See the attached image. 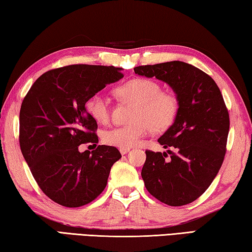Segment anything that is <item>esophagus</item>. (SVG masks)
Segmentation results:
<instances>
[{"instance_id": "esophagus-1", "label": "esophagus", "mask_w": 252, "mask_h": 252, "mask_svg": "<svg viewBox=\"0 0 252 252\" xmlns=\"http://www.w3.org/2000/svg\"><path fill=\"white\" fill-rule=\"evenodd\" d=\"M130 151V148H119V152H121L122 155H125Z\"/></svg>"}]
</instances>
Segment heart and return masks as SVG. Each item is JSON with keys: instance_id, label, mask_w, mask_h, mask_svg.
<instances>
[{"instance_id": "heart-1", "label": "heart", "mask_w": 252, "mask_h": 252, "mask_svg": "<svg viewBox=\"0 0 252 252\" xmlns=\"http://www.w3.org/2000/svg\"><path fill=\"white\" fill-rule=\"evenodd\" d=\"M117 96L135 105L128 126L109 128L102 134L106 145L129 148L141 143L154 131H164L173 125L179 111L175 94L162 92L158 82L147 78H135L116 88ZM87 110L94 121L105 124L109 119V101L104 94H96L87 101Z\"/></svg>"}]
</instances>
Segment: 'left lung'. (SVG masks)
<instances>
[{
	"label": "left lung",
	"mask_w": 252,
	"mask_h": 252,
	"mask_svg": "<svg viewBox=\"0 0 252 252\" xmlns=\"http://www.w3.org/2000/svg\"><path fill=\"white\" fill-rule=\"evenodd\" d=\"M135 73L170 86L179 100L173 125L158 138L167 154L146 151L142 177L147 191L171 207L200 197L223 163L230 119L223 97L211 77L182 61L139 65Z\"/></svg>",
	"instance_id": "1"
}]
</instances>
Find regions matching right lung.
Listing matches in <instances>:
<instances>
[{
	"instance_id": "add662e5",
	"label": "right lung",
	"mask_w": 252,
	"mask_h": 252,
	"mask_svg": "<svg viewBox=\"0 0 252 252\" xmlns=\"http://www.w3.org/2000/svg\"><path fill=\"white\" fill-rule=\"evenodd\" d=\"M113 65L71 64L40 76L20 110V147L48 197L67 208L88 204L104 191L110 168L122 158L116 147L97 146V122L86 109L90 97L124 77Z\"/></svg>"
}]
</instances>
